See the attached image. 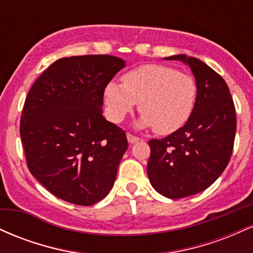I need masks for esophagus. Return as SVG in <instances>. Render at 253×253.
<instances>
[{
    "label": "esophagus",
    "mask_w": 253,
    "mask_h": 253,
    "mask_svg": "<svg viewBox=\"0 0 253 253\" xmlns=\"http://www.w3.org/2000/svg\"><path fill=\"white\" fill-rule=\"evenodd\" d=\"M127 139H128L129 144H134V143H136V141L140 140V138H138V136L130 134V133H127Z\"/></svg>",
    "instance_id": "esophagus-1"
}]
</instances>
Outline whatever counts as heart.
I'll return each instance as SVG.
<instances>
[{"label":"heart","mask_w":253,"mask_h":253,"mask_svg":"<svg viewBox=\"0 0 253 253\" xmlns=\"http://www.w3.org/2000/svg\"><path fill=\"white\" fill-rule=\"evenodd\" d=\"M197 86L184 72L161 64H147L124 75L123 84L110 82L104 90L108 117L121 123L139 103V126L167 135L187 124L195 108Z\"/></svg>","instance_id":"1"}]
</instances>
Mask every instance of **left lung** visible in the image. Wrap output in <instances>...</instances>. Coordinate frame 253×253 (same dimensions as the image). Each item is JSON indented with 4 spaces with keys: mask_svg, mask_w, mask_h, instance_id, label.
Listing matches in <instances>:
<instances>
[{
    "mask_svg": "<svg viewBox=\"0 0 253 253\" xmlns=\"http://www.w3.org/2000/svg\"><path fill=\"white\" fill-rule=\"evenodd\" d=\"M193 71L195 108L184 126L163 139L149 141L147 175L152 187L169 199H183L207 189L231 159L237 129L236 107L225 80L197 58L177 54Z\"/></svg>",
    "mask_w": 253,
    "mask_h": 253,
    "instance_id": "obj_1",
    "label": "left lung"
}]
</instances>
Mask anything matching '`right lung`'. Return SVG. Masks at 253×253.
Masks as SVG:
<instances>
[{
	"label": "right lung",
	"mask_w": 253,
	"mask_h": 253,
	"mask_svg": "<svg viewBox=\"0 0 253 253\" xmlns=\"http://www.w3.org/2000/svg\"><path fill=\"white\" fill-rule=\"evenodd\" d=\"M125 68L108 54L60 58L26 97L20 135L31 173L54 196L78 206L104 199L126 152V133L102 115L104 89Z\"/></svg>",
	"instance_id": "right-lung-1"
}]
</instances>
